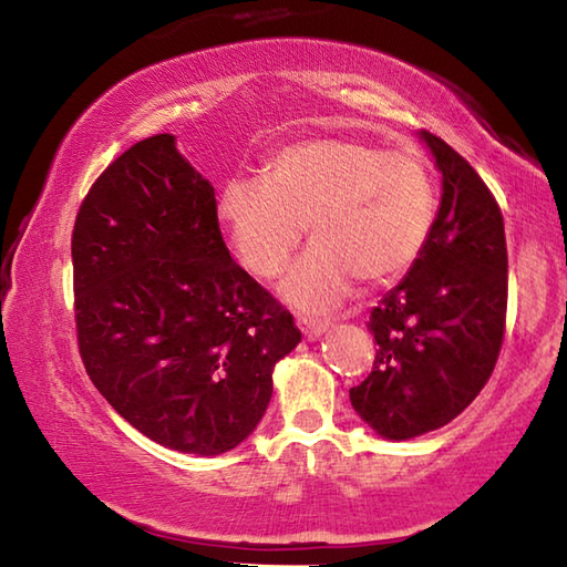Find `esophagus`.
I'll list each match as a JSON object with an SVG mask.
<instances>
[{
	"label": "esophagus",
	"instance_id": "34e87169",
	"mask_svg": "<svg viewBox=\"0 0 567 567\" xmlns=\"http://www.w3.org/2000/svg\"><path fill=\"white\" fill-rule=\"evenodd\" d=\"M297 327L302 329L305 339H310V342H315V339L322 337L327 329H329V319H315V317H297Z\"/></svg>",
	"mask_w": 567,
	"mask_h": 567
}]
</instances>
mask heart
Masks as SVG:
<instances>
[{"label": "heart", "mask_w": 567, "mask_h": 567, "mask_svg": "<svg viewBox=\"0 0 567 567\" xmlns=\"http://www.w3.org/2000/svg\"><path fill=\"white\" fill-rule=\"evenodd\" d=\"M436 190L424 161L352 138H312L282 148L267 178L223 185L218 220L240 262L275 277L310 225L315 245L280 282L300 310L342 302L354 277L399 280L434 228Z\"/></svg>", "instance_id": "b5f03b06"}]
</instances>
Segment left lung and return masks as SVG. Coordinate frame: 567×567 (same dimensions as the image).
I'll list each match as a JSON object with an SVG mask.
<instances>
[{"label": "left lung", "instance_id": "obj_1", "mask_svg": "<svg viewBox=\"0 0 567 567\" xmlns=\"http://www.w3.org/2000/svg\"><path fill=\"white\" fill-rule=\"evenodd\" d=\"M441 173V203L424 250L372 310L377 359L349 399L377 436L406 441L454 421L496 367L506 327L503 215L458 153L419 131Z\"/></svg>", "mask_w": 567, "mask_h": 567}]
</instances>
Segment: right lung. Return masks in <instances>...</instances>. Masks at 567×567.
Instances as JSON below:
<instances>
[{
	"instance_id": "1",
	"label": "right lung",
	"mask_w": 567,
	"mask_h": 567,
	"mask_svg": "<svg viewBox=\"0 0 567 567\" xmlns=\"http://www.w3.org/2000/svg\"><path fill=\"white\" fill-rule=\"evenodd\" d=\"M79 352L109 404L156 444L220 456L265 416L300 329L233 262L215 188L176 136L138 141L76 215Z\"/></svg>"
}]
</instances>
